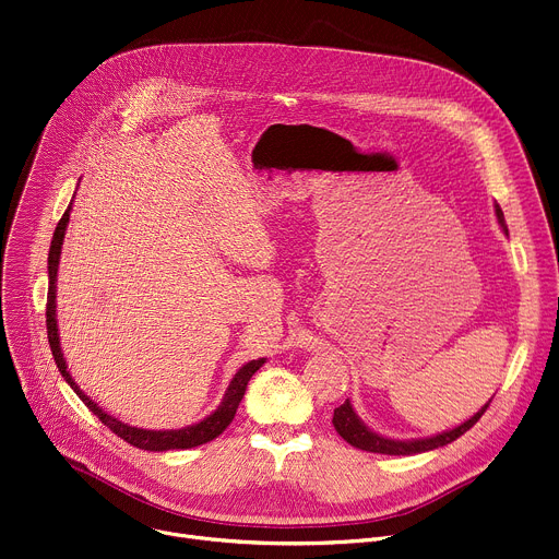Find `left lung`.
<instances>
[{
  "instance_id": "8db88e82",
  "label": "left lung",
  "mask_w": 559,
  "mask_h": 559,
  "mask_svg": "<svg viewBox=\"0 0 559 559\" xmlns=\"http://www.w3.org/2000/svg\"><path fill=\"white\" fill-rule=\"evenodd\" d=\"M495 212H497V219H499V226L506 230V222H503V212L499 205H495ZM508 233V230H506ZM490 401L475 414L472 418H467L465 423L448 429V432H441L437 437H427V439H412V441H399V439H388V437H380L376 435L373 429H369L360 418L358 414L354 412L352 403L345 401L340 407L333 409V427L335 432L345 439L349 445L358 448V450H367V452H376V454H394V456H405V454H420V452H429V450H437V448H443L452 441H456L461 435H465L467 429L475 425L484 412L488 409Z\"/></svg>"
}]
</instances>
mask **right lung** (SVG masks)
I'll list each match as a JSON object with an SVG mask.
<instances>
[{
  "instance_id": "1",
  "label": "right lung",
  "mask_w": 559,
  "mask_h": 559,
  "mask_svg": "<svg viewBox=\"0 0 559 559\" xmlns=\"http://www.w3.org/2000/svg\"><path fill=\"white\" fill-rule=\"evenodd\" d=\"M75 197V194H73ZM73 201V199H71ZM69 212H71V203L67 207V212L62 214V219L53 233L51 239V248H49V295H47V333H49V347L53 352V360L62 373V378L71 384V390L78 394V399L87 405L109 429L120 437L122 441H127L130 445L139 448V450H150V452H165V450H188V448H197L203 445L212 439H217L224 429L233 423L237 407L246 394V384L252 378V373L260 369L266 358L260 360H250L246 362L235 378L230 380L228 390L224 394L222 405L214 409L210 416H205L203 420L181 427V429H141V427H132L127 425L114 416H109L103 407H98V403H94L87 394H84L75 380L71 378V373L67 371V360L62 356L60 349V333H58V320H56V282H58V264H60V252H62V241H64V233L69 226Z\"/></svg>"
}]
</instances>
